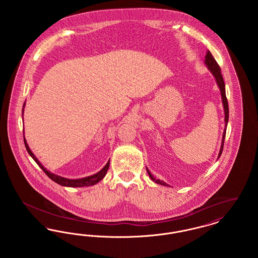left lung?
<instances>
[{"instance_id": "left-lung-1", "label": "left lung", "mask_w": 258, "mask_h": 258, "mask_svg": "<svg viewBox=\"0 0 258 258\" xmlns=\"http://www.w3.org/2000/svg\"><path fill=\"white\" fill-rule=\"evenodd\" d=\"M204 63L207 66V69L211 74H213L217 85L219 87L220 91H221V100H222V105H223V111H224V130H223V134H222V139H221V149L219 152V156L218 159H220L222 150H223V143H224V138H225V134H226V127H227V123H228V118H229V109H228V102H227V98H226V95H225V84L221 75V71L220 66L218 64V62L214 59L213 55L211 54L210 51H207L206 55H205V60H204ZM148 175L151 178V180L157 184H161V185H165V186H169V184H166L163 181H160V179H157L156 177L153 176V174L149 171L147 167Z\"/></svg>"}]
</instances>
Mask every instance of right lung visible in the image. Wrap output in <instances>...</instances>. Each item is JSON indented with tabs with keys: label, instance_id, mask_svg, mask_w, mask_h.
<instances>
[{
	"label": "right lung",
	"instance_id": "1",
	"mask_svg": "<svg viewBox=\"0 0 258 258\" xmlns=\"http://www.w3.org/2000/svg\"><path fill=\"white\" fill-rule=\"evenodd\" d=\"M25 105H26V101L23 104V108H22V117L24 114ZM23 137H24L25 147L27 149L29 155L32 157V159L37 162V165L44 171V173L49 177L52 181H54L55 183L62 185V186H69V187H83V186H90V185H94V184H98V182H100L106 175L107 170L109 168V164H110V160L107 161V163L104 165V167L98 171V173L88 176V177H84V178H79V179H70V178H66V177H61L60 175L54 174L49 170H47L42 163L38 160L37 157L34 155V153L31 151V149L29 147L27 140L25 138L24 131H23Z\"/></svg>",
	"mask_w": 258,
	"mask_h": 258
}]
</instances>
